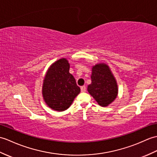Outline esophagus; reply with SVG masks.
<instances>
[{
    "mask_svg": "<svg viewBox=\"0 0 157 157\" xmlns=\"http://www.w3.org/2000/svg\"><path fill=\"white\" fill-rule=\"evenodd\" d=\"M86 91V87L85 86H83L81 87V92H85Z\"/></svg>",
    "mask_w": 157,
    "mask_h": 157,
    "instance_id": "1",
    "label": "esophagus"
}]
</instances>
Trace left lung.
<instances>
[{"mask_svg":"<svg viewBox=\"0 0 157 157\" xmlns=\"http://www.w3.org/2000/svg\"><path fill=\"white\" fill-rule=\"evenodd\" d=\"M92 83L87 91L101 106H108L115 100L118 94L117 82L106 63H100L92 66Z\"/></svg>","mask_w":157,"mask_h":157,"instance_id":"8db88e82","label":"left lung"}]
</instances>
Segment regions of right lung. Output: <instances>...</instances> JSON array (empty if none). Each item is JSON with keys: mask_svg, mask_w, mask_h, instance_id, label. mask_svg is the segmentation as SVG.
Here are the masks:
<instances>
[{"mask_svg": "<svg viewBox=\"0 0 157 157\" xmlns=\"http://www.w3.org/2000/svg\"><path fill=\"white\" fill-rule=\"evenodd\" d=\"M70 67L66 58H61L50 65L43 79V100L53 110H66L80 92Z\"/></svg>", "mask_w": 157, "mask_h": 157, "instance_id": "obj_1", "label": "right lung"}]
</instances>
